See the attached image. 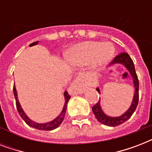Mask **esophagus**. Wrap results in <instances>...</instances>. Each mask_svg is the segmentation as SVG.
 Wrapping results in <instances>:
<instances>
[{"label":"esophagus","instance_id":"1","mask_svg":"<svg viewBox=\"0 0 152 152\" xmlns=\"http://www.w3.org/2000/svg\"><path fill=\"white\" fill-rule=\"evenodd\" d=\"M84 89H85V88H84V84L83 83V78H82V76H79L71 83L69 91V92L72 93V94L76 95V94L83 93Z\"/></svg>","mask_w":152,"mask_h":152}]
</instances>
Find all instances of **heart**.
<instances>
[{"label": "heart", "mask_w": 152, "mask_h": 152, "mask_svg": "<svg viewBox=\"0 0 152 152\" xmlns=\"http://www.w3.org/2000/svg\"><path fill=\"white\" fill-rule=\"evenodd\" d=\"M114 53L115 48L110 42H84L72 47L67 53V59L78 65L91 63L94 68L99 69L110 61Z\"/></svg>", "instance_id": "obj_1"}]
</instances>
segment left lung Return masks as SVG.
Instances as JSON below:
<instances>
[{
    "label": "left lung",
    "instance_id": "obj_1",
    "mask_svg": "<svg viewBox=\"0 0 152 152\" xmlns=\"http://www.w3.org/2000/svg\"><path fill=\"white\" fill-rule=\"evenodd\" d=\"M123 64L128 69V71L129 72L130 75L132 76V80H133L135 93L132 104H131L129 110L125 113H123L122 115L119 116V117H110V116L106 115L102 110L101 106H100V101L98 102L97 103L93 106L92 111L95 114V118H97V120L103 125L112 126V127L121 125L122 123L129 120L131 118V116L132 115V113H134V111L136 110L137 105H138V102H139V80H138V77H137V75L136 73L134 64H133V61L131 59V57H129V55L127 53H121L120 54H118V56L114 57V59L111 61L110 64L112 65V64ZM96 90L98 91V92L100 93L99 88H97Z\"/></svg>",
    "mask_w": 152,
    "mask_h": 152
}]
</instances>
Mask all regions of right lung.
Here are the masks:
<instances>
[{
	"instance_id": "right-lung-1",
	"label": "right lung",
	"mask_w": 152,
	"mask_h": 152,
	"mask_svg": "<svg viewBox=\"0 0 152 152\" xmlns=\"http://www.w3.org/2000/svg\"><path fill=\"white\" fill-rule=\"evenodd\" d=\"M39 43V42H34L33 43L30 44V46H35L37 44ZM13 93H14V96H15V104H16V108H17V110L20 113V117L23 118V120L25 122L27 123V125L31 126L32 128H34V129H37L39 130H45V131H50V130L55 129H57L58 126H59L62 123L63 120H64V114H65V112H66V107L67 104H68V102L70 99V95H69V93L67 91H64V99H65V102H64V107H63V110L61 112V113L59 114V116H57V118H55L54 120H53L52 121H50V122L47 123H37L33 121L32 120H31L27 116V114L24 113V111L23 110L22 107L20 106V102L18 100L17 97V92H16V89H15V84L13 86Z\"/></svg>"
}]
</instances>
